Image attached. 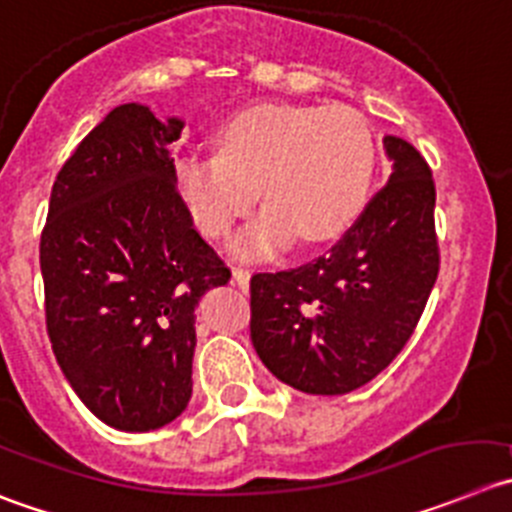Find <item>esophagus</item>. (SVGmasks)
Segmentation results:
<instances>
[{"mask_svg":"<svg viewBox=\"0 0 512 512\" xmlns=\"http://www.w3.org/2000/svg\"><path fill=\"white\" fill-rule=\"evenodd\" d=\"M232 280L234 285H240L242 290H247V285H250V270L247 267H232Z\"/></svg>","mask_w":512,"mask_h":512,"instance_id":"34e87169","label":"esophagus"}]
</instances>
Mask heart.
I'll return each mask as SVG.
<instances>
[{
	"mask_svg": "<svg viewBox=\"0 0 512 512\" xmlns=\"http://www.w3.org/2000/svg\"><path fill=\"white\" fill-rule=\"evenodd\" d=\"M217 154H184L174 184L191 222L222 237L257 199L267 207L234 237L242 255H267L295 232L308 242L348 227L369 197L376 141L366 118L346 105L260 103L214 131Z\"/></svg>",
	"mask_w": 512,
	"mask_h": 512,
	"instance_id": "obj_1",
	"label": "heart"
}]
</instances>
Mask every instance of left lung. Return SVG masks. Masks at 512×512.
<instances>
[{"mask_svg": "<svg viewBox=\"0 0 512 512\" xmlns=\"http://www.w3.org/2000/svg\"><path fill=\"white\" fill-rule=\"evenodd\" d=\"M391 176L315 260L250 280V336L262 364L305 394H348L407 346L439 272L434 181L404 138L384 136Z\"/></svg>", "mask_w": 512, "mask_h": 512, "instance_id": "obj_1", "label": "left lung"}]
</instances>
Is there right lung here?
<instances>
[{"label": "right lung", "instance_id": "add662e5", "mask_svg": "<svg viewBox=\"0 0 512 512\" xmlns=\"http://www.w3.org/2000/svg\"><path fill=\"white\" fill-rule=\"evenodd\" d=\"M179 118L113 108L57 174L40 240L52 353L108 427L148 432L191 399L199 300L229 267L174 184Z\"/></svg>", "mask_w": 512, "mask_h": 512}]
</instances>
